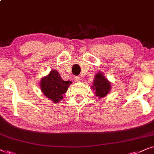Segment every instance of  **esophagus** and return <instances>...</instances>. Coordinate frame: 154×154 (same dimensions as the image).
<instances>
[{"label": "esophagus", "mask_w": 154, "mask_h": 154, "mask_svg": "<svg viewBox=\"0 0 154 154\" xmlns=\"http://www.w3.org/2000/svg\"><path fill=\"white\" fill-rule=\"evenodd\" d=\"M74 80H75L76 82H79L81 81L80 77H74Z\"/></svg>", "instance_id": "esophagus-1"}]
</instances>
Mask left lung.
Segmentation results:
<instances>
[{"instance_id":"1","label":"left lung","mask_w":154,"mask_h":154,"mask_svg":"<svg viewBox=\"0 0 154 154\" xmlns=\"http://www.w3.org/2000/svg\"><path fill=\"white\" fill-rule=\"evenodd\" d=\"M92 89L96 91V96H98V98H103L107 95L110 89H111V87L109 82L104 77L102 73L99 72L96 74L95 76Z\"/></svg>"}]
</instances>
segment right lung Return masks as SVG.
<instances>
[{"instance_id": "right-lung-1", "label": "right lung", "mask_w": 154, "mask_h": 154, "mask_svg": "<svg viewBox=\"0 0 154 154\" xmlns=\"http://www.w3.org/2000/svg\"><path fill=\"white\" fill-rule=\"evenodd\" d=\"M72 82L64 81L56 70H52L46 77L41 80V90L46 97L58 103L63 98V94L67 91V88Z\"/></svg>"}]
</instances>
